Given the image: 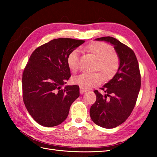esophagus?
Wrapping results in <instances>:
<instances>
[{
  "label": "esophagus",
  "instance_id": "34e87169",
  "mask_svg": "<svg viewBox=\"0 0 157 157\" xmlns=\"http://www.w3.org/2000/svg\"><path fill=\"white\" fill-rule=\"evenodd\" d=\"M88 91V90L86 88H82V87H80V93L81 94H83V93Z\"/></svg>",
  "mask_w": 157,
  "mask_h": 157
}]
</instances>
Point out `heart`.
Returning <instances> with one entry per match:
<instances>
[{
	"instance_id": "obj_1",
	"label": "heart",
	"mask_w": 157,
	"mask_h": 157,
	"mask_svg": "<svg viewBox=\"0 0 157 157\" xmlns=\"http://www.w3.org/2000/svg\"><path fill=\"white\" fill-rule=\"evenodd\" d=\"M86 49L97 59L95 69L101 72L105 79H111L117 71L120 65L119 56L112 52L111 46L105 42H95L88 44ZM67 63L71 71H78L80 67L78 51L74 50L69 53ZM102 79V76L99 73H82L75 77L73 82L82 88H89L99 85Z\"/></svg>"
}]
</instances>
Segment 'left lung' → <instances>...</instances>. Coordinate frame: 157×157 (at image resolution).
Listing matches in <instances>:
<instances>
[{"label":"left lung","mask_w":157,"mask_h":157,"mask_svg":"<svg viewBox=\"0 0 157 157\" xmlns=\"http://www.w3.org/2000/svg\"><path fill=\"white\" fill-rule=\"evenodd\" d=\"M96 40L114 46L120 65L113 79L101 88L106 94L94 91L96 100L90 109V115L97 125L114 128L122 124L134 108L141 86L140 72L135 53L128 46L110 36Z\"/></svg>","instance_id":"1"}]
</instances>
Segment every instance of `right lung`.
Masks as SVG:
<instances>
[{
  "label": "right lung",
  "mask_w": 157,
  "mask_h": 157,
  "mask_svg": "<svg viewBox=\"0 0 157 157\" xmlns=\"http://www.w3.org/2000/svg\"><path fill=\"white\" fill-rule=\"evenodd\" d=\"M85 41L58 38L32 52L22 75L23 100L32 117L40 125L54 127L67 119L72 103L79 96L78 85L62 86L71 73L67 56Z\"/></svg>",
  "instance_id": "add662e5"
}]
</instances>
